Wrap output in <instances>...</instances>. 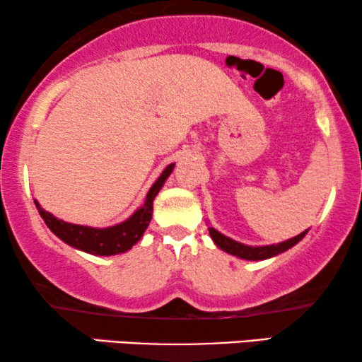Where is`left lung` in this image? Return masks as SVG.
<instances>
[{
    "label": "left lung",
    "instance_id": "left-lung-1",
    "mask_svg": "<svg viewBox=\"0 0 362 362\" xmlns=\"http://www.w3.org/2000/svg\"><path fill=\"white\" fill-rule=\"evenodd\" d=\"M306 232L308 230L301 232V234H298L296 237H291V239H288V240L280 242V244L252 247V245L240 244V242H237L234 239H230V237H226L224 234H221V232L216 230L214 227H209L211 239L214 240V244L219 247V249H222L230 255L239 257V259H244V260H265V259H270V257L279 255V254H281V252L291 249L295 244H298V242L306 235Z\"/></svg>",
    "mask_w": 362,
    "mask_h": 362
}]
</instances>
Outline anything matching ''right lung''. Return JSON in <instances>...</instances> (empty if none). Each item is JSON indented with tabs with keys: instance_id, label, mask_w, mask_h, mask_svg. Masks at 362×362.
<instances>
[{
	"instance_id": "right-lung-1",
	"label": "right lung",
	"mask_w": 362,
	"mask_h": 362,
	"mask_svg": "<svg viewBox=\"0 0 362 362\" xmlns=\"http://www.w3.org/2000/svg\"><path fill=\"white\" fill-rule=\"evenodd\" d=\"M173 170H175V163L168 165L165 168V171L160 175V177L155 181V185L150 187L145 204H143L140 209L133 212L127 221L112 227L97 229V227L71 224V222H64L62 219H57L56 216H52L51 212L44 211L36 199H34V204H36L39 214H41L49 229H51L59 239L74 247V249L87 252V254L92 255L105 257L123 254V252L130 250L132 247L141 239L143 234H145L146 227L150 226L151 221L153 201H155L156 194L160 192Z\"/></svg>"
}]
</instances>
